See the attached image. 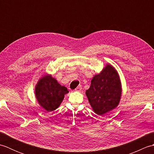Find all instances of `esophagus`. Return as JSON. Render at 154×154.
Instances as JSON below:
<instances>
[{
  "label": "esophagus",
  "mask_w": 154,
  "mask_h": 154,
  "mask_svg": "<svg viewBox=\"0 0 154 154\" xmlns=\"http://www.w3.org/2000/svg\"><path fill=\"white\" fill-rule=\"evenodd\" d=\"M81 90H82V87H78L75 89V91H77V92H80Z\"/></svg>",
  "instance_id": "esophagus-1"
}]
</instances>
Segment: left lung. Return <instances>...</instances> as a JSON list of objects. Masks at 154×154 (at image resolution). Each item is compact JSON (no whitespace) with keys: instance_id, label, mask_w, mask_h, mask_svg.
Instances as JSON below:
<instances>
[{"instance_id":"left-lung-1","label":"left lung","mask_w":154,"mask_h":154,"mask_svg":"<svg viewBox=\"0 0 154 154\" xmlns=\"http://www.w3.org/2000/svg\"><path fill=\"white\" fill-rule=\"evenodd\" d=\"M122 91L119 73L112 65L107 63L99 74L93 77L85 93L94 112L102 116L118 106Z\"/></svg>"}]
</instances>
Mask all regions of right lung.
Segmentation results:
<instances>
[{
    "label": "right lung",
    "instance_id": "add662e5",
    "mask_svg": "<svg viewBox=\"0 0 154 154\" xmlns=\"http://www.w3.org/2000/svg\"><path fill=\"white\" fill-rule=\"evenodd\" d=\"M67 89L61 86L50 74L40 78L35 86V97L40 106L48 112L55 110L60 106Z\"/></svg>",
    "mask_w": 154,
    "mask_h": 154
}]
</instances>
